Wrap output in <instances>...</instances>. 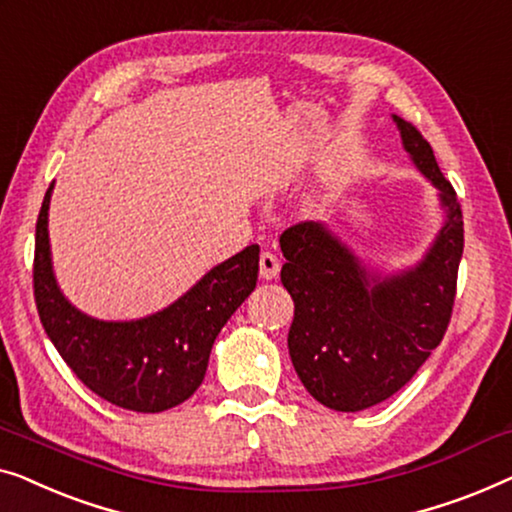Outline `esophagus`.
<instances>
[{"mask_svg":"<svg viewBox=\"0 0 512 512\" xmlns=\"http://www.w3.org/2000/svg\"><path fill=\"white\" fill-rule=\"evenodd\" d=\"M278 273H280V262L276 255L269 253V250L259 255V276H262V280H273Z\"/></svg>","mask_w":512,"mask_h":512,"instance_id":"obj_1","label":"esophagus"}]
</instances>
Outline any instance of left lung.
<instances>
[{"label":"left lung","mask_w":512,"mask_h":512,"mask_svg":"<svg viewBox=\"0 0 512 512\" xmlns=\"http://www.w3.org/2000/svg\"><path fill=\"white\" fill-rule=\"evenodd\" d=\"M413 167L438 190L441 227L422 257L401 269L366 262L325 222L280 236V280L294 301L287 348L311 397L357 413L397 394L441 343L464 253L457 194L417 129L392 115Z\"/></svg>","instance_id":"8db88e82"}]
</instances>
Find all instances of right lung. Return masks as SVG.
Returning <instances> with one entry per match:
<instances>
[{
    "instance_id": "add662e5",
    "label": "right lung",
    "mask_w": 512,
    "mask_h": 512,
    "mask_svg": "<svg viewBox=\"0 0 512 512\" xmlns=\"http://www.w3.org/2000/svg\"><path fill=\"white\" fill-rule=\"evenodd\" d=\"M43 197L34 250V297L41 325L69 369L97 397L134 413H162L192 397L206 376L215 336L257 285L259 246L206 271L162 311L136 320H99L64 297L50 255Z\"/></svg>"
}]
</instances>
